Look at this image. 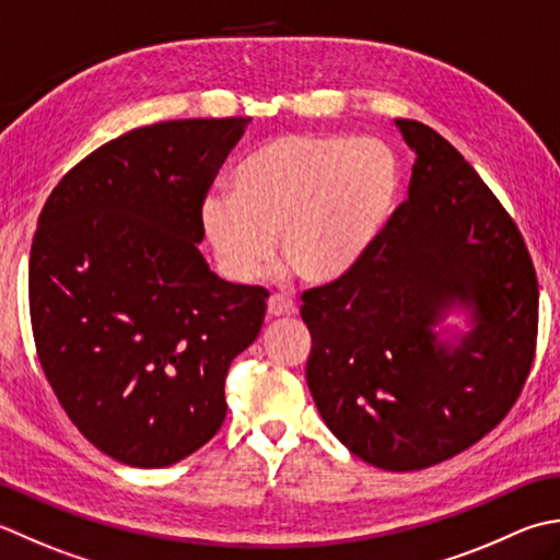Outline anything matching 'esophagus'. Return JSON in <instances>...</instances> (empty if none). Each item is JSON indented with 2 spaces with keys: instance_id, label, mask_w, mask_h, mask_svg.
I'll return each instance as SVG.
<instances>
[{
  "instance_id": "34e87169",
  "label": "esophagus",
  "mask_w": 560,
  "mask_h": 560,
  "mask_svg": "<svg viewBox=\"0 0 560 560\" xmlns=\"http://www.w3.org/2000/svg\"><path fill=\"white\" fill-rule=\"evenodd\" d=\"M267 313H269L271 317H289V315H295V313H299V308H295V303H293V301H289L287 295L273 293L271 299H269Z\"/></svg>"
}]
</instances>
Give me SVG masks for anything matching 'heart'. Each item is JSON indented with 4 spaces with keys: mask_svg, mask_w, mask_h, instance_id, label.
<instances>
[{
    "mask_svg": "<svg viewBox=\"0 0 560 560\" xmlns=\"http://www.w3.org/2000/svg\"><path fill=\"white\" fill-rule=\"evenodd\" d=\"M396 199L398 164L383 142L289 133L237 164L233 194L206 196L201 225L228 277L255 279L277 235L279 257L325 287L364 261Z\"/></svg>",
    "mask_w": 560,
    "mask_h": 560,
    "instance_id": "1",
    "label": "heart"
}]
</instances>
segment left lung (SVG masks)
Listing matches in <instances>:
<instances>
[{"label":"left lung","instance_id":"8db88e82","mask_svg":"<svg viewBox=\"0 0 560 560\" xmlns=\"http://www.w3.org/2000/svg\"><path fill=\"white\" fill-rule=\"evenodd\" d=\"M415 150L405 199L364 261L301 295L305 378L325 424L383 470L446 462L508 418L527 383L539 283L517 223L452 142L398 118ZM475 305L458 348L435 345L444 307Z\"/></svg>","mask_w":560,"mask_h":560}]
</instances>
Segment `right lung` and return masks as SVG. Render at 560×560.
<instances>
[{"mask_svg": "<svg viewBox=\"0 0 560 560\" xmlns=\"http://www.w3.org/2000/svg\"><path fill=\"white\" fill-rule=\"evenodd\" d=\"M249 118L128 130L50 191L28 261L36 354L98 452L164 468L225 420L230 361L255 342L269 291L218 279L196 243L201 203Z\"/></svg>", "mask_w": 560, "mask_h": 560, "instance_id": "add662e5", "label": "right lung"}]
</instances>
